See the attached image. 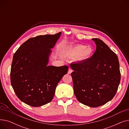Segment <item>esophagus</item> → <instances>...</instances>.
I'll return each instance as SVG.
<instances>
[{
  "instance_id": "1",
  "label": "esophagus",
  "mask_w": 129,
  "mask_h": 129,
  "mask_svg": "<svg viewBox=\"0 0 129 129\" xmlns=\"http://www.w3.org/2000/svg\"><path fill=\"white\" fill-rule=\"evenodd\" d=\"M73 72V70H72V69H71V68H69V71H68V74H71V73H72V72Z\"/></svg>"
}]
</instances>
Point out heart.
I'll list each match as a JSON object with an SVG mask.
<instances>
[{"instance_id": "b5f03b06", "label": "heart", "mask_w": 129, "mask_h": 129, "mask_svg": "<svg viewBox=\"0 0 129 129\" xmlns=\"http://www.w3.org/2000/svg\"><path fill=\"white\" fill-rule=\"evenodd\" d=\"M93 50L90 46L85 45H77L68 47L65 51V55L71 58H78L79 60L89 59L92 55Z\"/></svg>"}]
</instances>
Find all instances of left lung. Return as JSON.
I'll use <instances>...</instances> for the list:
<instances>
[{"label": "left lung", "mask_w": 129, "mask_h": 129, "mask_svg": "<svg viewBox=\"0 0 129 129\" xmlns=\"http://www.w3.org/2000/svg\"><path fill=\"white\" fill-rule=\"evenodd\" d=\"M96 50L91 58L71 64L74 93L79 102L95 108L115 96L121 79L117 55L102 40L92 39Z\"/></svg>", "instance_id": "obj_1"}]
</instances>
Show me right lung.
I'll list each match as a JSON object with an SVG mask.
<instances>
[{"mask_svg": "<svg viewBox=\"0 0 129 129\" xmlns=\"http://www.w3.org/2000/svg\"><path fill=\"white\" fill-rule=\"evenodd\" d=\"M61 32L29 39L20 46L13 56L11 84L23 103L37 107L51 102L56 87L69 67L48 66L52 49Z\"/></svg>", "mask_w": 129, "mask_h": 129, "instance_id": "right-lung-1", "label": "right lung"}]
</instances>
